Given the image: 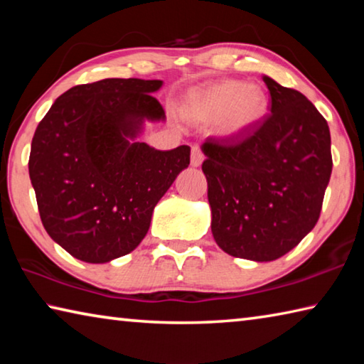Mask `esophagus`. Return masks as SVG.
<instances>
[{"label":"esophagus","mask_w":364,"mask_h":364,"mask_svg":"<svg viewBox=\"0 0 364 364\" xmlns=\"http://www.w3.org/2000/svg\"><path fill=\"white\" fill-rule=\"evenodd\" d=\"M202 162H204V154H202L199 146H193L191 149V165L193 167H200Z\"/></svg>","instance_id":"esophagus-1"}]
</instances>
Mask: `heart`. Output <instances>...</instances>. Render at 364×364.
Segmentation results:
<instances>
[{
    "label": "heart",
    "mask_w": 364,
    "mask_h": 364,
    "mask_svg": "<svg viewBox=\"0 0 364 364\" xmlns=\"http://www.w3.org/2000/svg\"><path fill=\"white\" fill-rule=\"evenodd\" d=\"M189 110L199 122H220L226 136H239L264 119L268 95L258 85L225 80L191 97Z\"/></svg>",
    "instance_id": "obj_1"
}]
</instances>
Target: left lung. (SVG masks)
<instances>
[{"instance_id":"8db88e82","label":"left lung","mask_w":364,"mask_h":364,"mask_svg":"<svg viewBox=\"0 0 364 364\" xmlns=\"http://www.w3.org/2000/svg\"><path fill=\"white\" fill-rule=\"evenodd\" d=\"M263 82L271 114L262 125L202 144L215 242L254 262L286 255L315 228L332 171L324 117L299 91Z\"/></svg>"}]
</instances>
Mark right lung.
Wrapping results in <instances>:
<instances>
[{
  "instance_id": "1",
  "label": "right lung",
  "mask_w": 364,
  "mask_h": 364,
  "mask_svg": "<svg viewBox=\"0 0 364 364\" xmlns=\"http://www.w3.org/2000/svg\"><path fill=\"white\" fill-rule=\"evenodd\" d=\"M162 80L106 78L73 86L36 127L28 159L41 223L54 242L86 263L130 254L154 207L189 165V146L154 149L136 139L164 122L152 96Z\"/></svg>"
}]
</instances>
